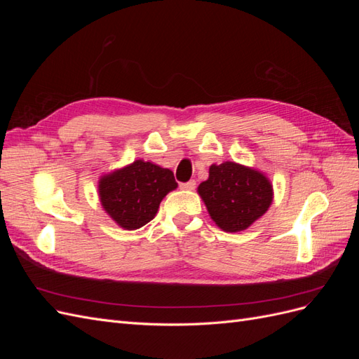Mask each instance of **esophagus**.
Masks as SVG:
<instances>
[{"label":"esophagus","instance_id":"obj_1","mask_svg":"<svg viewBox=\"0 0 359 359\" xmlns=\"http://www.w3.org/2000/svg\"><path fill=\"white\" fill-rule=\"evenodd\" d=\"M180 187L182 189V190H194L196 189V181H187V182H182V184H180Z\"/></svg>","mask_w":359,"mask_h":359}]
</instances>
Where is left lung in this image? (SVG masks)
Masks as SVG:
<instances>
[{
	"label": "left lung",
	"instance_id": "1",
	"mask_svg": "<svg viewBox=\"0 0 359 359\" xmlns=\"http://www.w3.org/2000/svg\"><path fill=\"white\" fill-rule=\"evenodd\" d=\"M214 223L224 232H241L262 217L273 202V186L262 172L224 161L210 166L198 187Z\"/></svg>",
	"mask_w": 359,
	"mask_h": 359
}]
</instances>
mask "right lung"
<instances>
[{
  "instance_id": "right-lung-1",
  "label": "right lung",
  "mask_w": 359,
  "mask_h": 359,
  "mask_svg": "<svg viewBox=\"0 0 359 359\" xmlns=\"http://www.w3.org/2000/svg\"><path fill=\"white\" fill-rule=\"evenodd\" d=\"M177 187L172 170L151 161L136 160L103 175L99 181V194L111 219L123 229L135 231L154 219L163 198Z\"/></svg>"
}]
</instances>
